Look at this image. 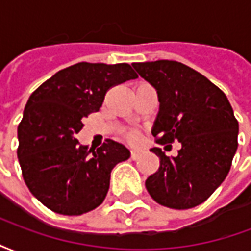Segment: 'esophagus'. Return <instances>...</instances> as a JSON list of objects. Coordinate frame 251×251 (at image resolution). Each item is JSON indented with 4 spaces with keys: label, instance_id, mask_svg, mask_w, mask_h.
Returning a JSON list of instances; mask_svg holds the SVG:
<instances>
[{
    "label": "esophagus",
    "instance_id": "1",
    "mask_svg": "<svg viewBox=\"0 0 251 251\" xmlns=\"http://www.w3.org/2000/svg\"><path fill=\"white\" fill-rule=\"evenodd\" d=\"M130 156H131V160H134V161H136V160H138V158L141 157V152H140V151H131Z\"/></svg>",
    "mask_w": 251,
    "mask_h": 251
}]
</instances>
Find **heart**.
<instances>
[{
	"label": "heart",
	"mask_w": 251,
	"mask_h": 251,
	"mask_svg": "<svg viewBox=\"0 0 251 251\" xmlns=\"http://www.w3.org/2000/svg\"><path fill=\"white\" fill-rule=\"evenodd\" d=\"M130 138H131V140H136V138H137V134H136V133H131V134H130Z\"/></svg>",
	"instance_id": "obj_1"
}]
</instances>
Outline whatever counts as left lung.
Instances as JSON below:
<instances>
[{"instance_id":"8db88e82","label":"left lung","mask_w":251,"mask_h":251,"mask_svg":"<svg viewBox=\"0 0 251 251\" xmlns=\"http://www.w3.org/2000/svg\"><path fill=\"white\" fill-rule=\"evenodd\" d=\"M156 88L160 102L152 134L158 144L179 141L176 157L160 148V168L145 181L158 204L187 210L210 198L226 179L238 148V121L228 99L205 76L174 60L133 63Z\"/></svg>"}]
</instances>
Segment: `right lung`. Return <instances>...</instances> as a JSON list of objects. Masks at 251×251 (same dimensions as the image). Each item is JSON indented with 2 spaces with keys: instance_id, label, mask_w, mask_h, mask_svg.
Masks as SVG:
<instances>
[{
  "instance_id": "right-lung-1",
  "label": "right lung",
  "mask_w": 251,
  "mask_h": 251,
  "mask_svg": "<svg viewBox=\"0 0 251 251\" xmlns=\"http://www.w3.org/2000/svg\"><path fill=\"white\" fill-rule=\"evenodd\" d=\"M136 77L127 63L83 62L60 70L32 93L17 129V156L25 184L50 210L82 215L102 204L111 171L130 152L113 140L88 149L76 134L110 87Z\"/></svg>"
}]
</instances>
